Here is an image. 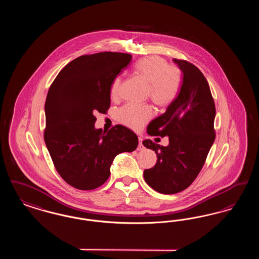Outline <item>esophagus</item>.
<instances>
[{"label":"esophagus","mask_w":259,"mask_h":259,"mask_svg":"<svg viewBox=\"0 0 259 259\" xmlns=\"http://www.w3.org/2000/svg\"><path fill=\"white\" fill-rule=\"evenodd\" d=\"M142 141H143V139L140 137L139 138V146H138V150H143L144 149V146H143V143H142Z\"/></svg>","instance_id":"esophagus-1"}]
</instances>
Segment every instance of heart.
<instances>
[{
	"instance_id": "obj_1",
	"label": "heart",
	"mask_w": 259,
	"mask_h": 259,
	"mask_svg": "<svg viewBox=\"0 0 259 259\" xmlns=\"http://www.w3.org/2000/svg\"><path fill=\"white\" fill-rule=\"evenodd\" d=\"M134 71L148 83L149 99L156 106L164 108L172 104L181 87V74L177 67L169 66L159 56L151 55L136 62ZM120 85L121 79L116 77L111 84L112 98H118ZM116 116L120 123L132 129H139L151 118L152 110L148 106L126 105L119 109Z\"/></svg>"
}]
</instances>
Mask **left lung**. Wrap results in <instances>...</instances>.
Wrapping results in <instances>:
<instances>
[{
  "instance_id": "obj_1",
  "label": "left lung",
  "mask_w": 259,
  "mask_h": 259,
  "mask_svg": "<svg viewBox=\"0 0 259 259\" xmlns=\"http://www.w3.org/2000/svg\"><path fill=\"white\" fill-rule=\"evenodd\" d=\"M172 61L183 73L179 95L147 129L148 135L168 136L169 145L143 141L157 155L156 164L145 170V181L163 194L181 192L194 182L215 139V106L206 77L189 62Z\"/></svg>"
}]
</instances>
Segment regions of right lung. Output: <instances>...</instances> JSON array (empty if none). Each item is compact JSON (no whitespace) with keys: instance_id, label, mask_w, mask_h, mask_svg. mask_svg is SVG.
Segmentation results:
<instances>
[{"instance_id":"add662e5","label":"right lung","mask_w":259,"mask_h":259,"mask_svg":"<svg viewBox=\"0 0 259 259\" xmlns=\"http://www.w3.org/2000/svg\"><path fill=\"white\" fill-rule=\"evenodd\" d=\"M132 56L120 52L82 55L67 64L50 85L44 138L62 179L80 190L104 185L114 157L138 147V137L123 125L95 129L94 113L111 106V87Z\"/></svg>"}]
</instances>
